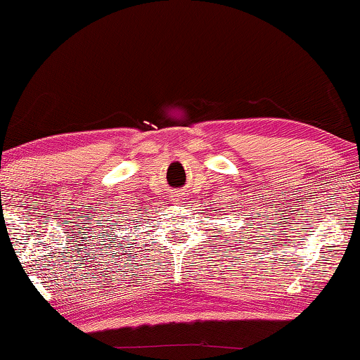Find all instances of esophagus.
<instances>
[{
    "label": "esophagus",
    "instance_id": "obj_1",
    "mask_svg": "<svg viewBox=\"0 0 360 360\" xmlns=\"http://www.w3.org/2000/svg\"><path fill=\"white\" fill-rule=\"evenodd\" d=\"M171 199H173V202H179V200H182V194H174Z\"/></svg>",
    "mask_w": 360,
    "mask_h": 360
}]
</instances>
